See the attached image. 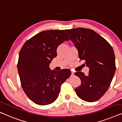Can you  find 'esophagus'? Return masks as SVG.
<instances>
[{
  "label": "esophagus",
  "instance_id": "esophagus-1",
  "mask_svg": "<svg viewBox=\"0 0 122 122\" xmlns=\"http://www.w3.org/2000/svg\"><path fill=\"white\" fill-rule=\"evenodd\" d=\"M71 75L72 76H73L74 75V72H71Z\"/></svg>",
  "mask_w": 122,
  "mask_h": 122
}]
</instances>
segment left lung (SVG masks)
<instances>
[{
  "label": "left lung",
  "instance_id": "obj_1",
  "mask_svg": "<svg viewBox=\"0 0 122 122\" xmlns=\"http://www.w3.org/2000/svg\"><path fill=\"white\" fill-rule=\"evenodd\" d=\"M65 31L77 48L79 59L85 60L86 66L89 68L87 76L81 72L74 73L81 80V86L74 90L83 100L97 101L107 90L115 73L113 48L106 40L90 29L77 28Z\"/></svg>",
  "mask_w": 122,
  "mask_h": 122
}]
</instances>
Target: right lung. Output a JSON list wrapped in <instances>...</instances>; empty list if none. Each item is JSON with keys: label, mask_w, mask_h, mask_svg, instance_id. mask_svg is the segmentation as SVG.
<instances>
[{"label": "right lung", "mask_w": 122, "mask_h": 122, "mask_svg": "<svg viewBox=\"0 0 122 122\" xmlns=\"http://www.w3.org/2000/svg\"><path fill=\"white\" fill-rule=\"evenodd\" d=\"M70 40L63 30L39 33L25 43L19 53L17 70L21 85L30 100L39 105L54 102L61 85L71 72L50 70L49 65L57 56V47Z\"/></svg>", "instance_id": "obj_1"}]
</instances>
